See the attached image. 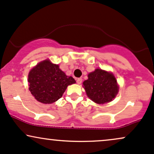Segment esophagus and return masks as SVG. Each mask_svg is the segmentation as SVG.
Returning <instances> with one entry per match:
<instances>
[{
	"instance_id": "esophagus-1",
	"label": "esophagus",
	"mask_w": 154,
	"mask_h": 154,
	"mask_svg": "<svg viewBox=\"0 0 154 154\" xmlns=\"http://www.w3.org/2000/svg\"><path fill=\"white\" fill-rule=\"evenodd\" d=\"M76 82L78 84H81L82 83V78H79V79H76Z\"/></svg>"
}]
</instances>
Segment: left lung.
Returning a JSON list of instances; mask_svg holds the SVG:
<instances>
[{"label": "left lung", "instance_id": "8db88e82", "mask_svg": "<svg viewBox=\"0 0 154 154\" xmlns=\"http://www.w3.org/2000/svg\"><path fill=\"white\" fill-rule=\"evenodd\" d=\"M86 94L98 104L110 102L119 91L116 78L113 74L101 69H96L88 75V79L83 83Z\"/></svg>", "mask_w": 154, "mask_h": 154}]
</instances>
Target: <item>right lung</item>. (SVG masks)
<instances>
[{
	"mask_svg": "<svg viewBox=\"0 0 154 154\" xmlns=\"http://www.w3.org/2000/svg\"><path fill=\"white\" fill-rule=\"evenodd\" d=\"M29 89L38 101L45 104L54 103L63 96L68 85L75 84L71 76H67L58 65L45 60L32 68L28 75Z\"/></svg>",
	"mask_w": 154,
	"mask_h": 154,
	"instance_id": "add662e5",
	"label": "right lung"
}]
</instances>
